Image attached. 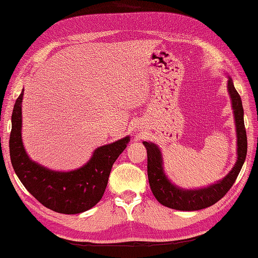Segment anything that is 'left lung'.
<instances>
[{
	"label": "left lung",
	"mask_w": 258,
	"mask_h": 258,
	"mask_svg": "<svg viewBox=\"0 0 258 258\" xmlns=\"http://www.w3.org/2000/svg\"><path fill=\"white\" fill-rule=\"evenodd\" d=\"M228 92L232 99V107L234 110L236 134H237V161L233 169L224 179L213 183L207 188L188 190L173 185L168 179L162 168V157L160 149L155 144L144 141L148 156V179L151 191L157 201L166 207L177 210H199L207 208L216 204L229 190L237 178L238 173L244 165L247 154V137L244 124V109L241 99L236 91L233 80L228 78Z\"/></svg>",
	"instance_id": "left-lung-1"
}]
</instances>
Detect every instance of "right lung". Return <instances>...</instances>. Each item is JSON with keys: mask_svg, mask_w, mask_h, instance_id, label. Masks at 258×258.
<instances>
[{"mask_svg": "<svg viewBox=\"0 0 258 258\" xmlns=\"http://www.w3.org/2000/svg\"><path fill=\"white\" fill-rule=\"evenodd\" d=\"M23 91L15 101L10 135V157L21 182L36 201L60 214H79L92 208L102 198L110 171L130 141L129 136L99 147L85 166L72 171H53L32 161L22 143Z\"/></svg>", "mask_w": 258, "mask_h": 258, "instance_id": "right-lung-1", "label": "right lung"}]
</instances>
